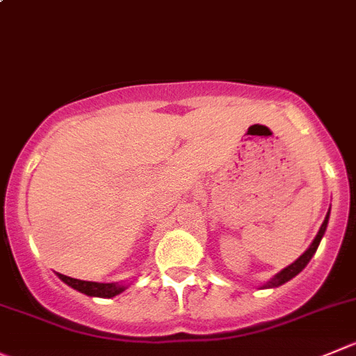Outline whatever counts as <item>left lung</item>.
Here are the masks:
<instances>
[{
  "instance_id": "left-lung-1",
  "label": "left lung",
  "mask_w": 356,
  "mask_h": 356,
  "mask_svg": "<svg viewBox=\"0 0 356 356\" xmlns=\"http://www.w3.org/2000/svg\"><path fill=\"white\" fill-rule=\"evenodd\" d=\"M328 216H330V208H328L327 216H325L323 223H321V227H320V231H318L316 238L313 239V243H311V245H309V248H307L306 252H304L302 255H300L299 259L296 260V262L290 264V266H289V267H285V269H283V270H280V273H277L276 276H274V277H270V280H269V282L266 283V285H262V289H276V286H280V285H283V283L290 282V280H292V277H296L297 274H299L300 270H302L304 267H306L307 264H309L311 257H313L314 253H316L318 245H320L321 238H323L325 231H327Z\"/></svg>"
}]
</instances>
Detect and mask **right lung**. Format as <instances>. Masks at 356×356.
I'll list each match as a JSON object with an SVG mask.
<instances>
[{
	"label": "right lung",
	"mask_w": 356,
	"mask_h": 356,
	"mask_svg": "<svg viewBox=\"0 0 356 356\" xmlns=\"http://www.w3.org/2000/svg\"><path fill=\"white\" fill-rule=\"evenodd\" d=\"M57 276L66 283L71 289L79 290V292L86 293L89 297H103V299H110V297L118 296L125 290L124 285L118 283H97V282H83V280H74V277L64 276V274L57 273Z\"/></svg>",
	"instance_id": "1"
}]
</instances>
